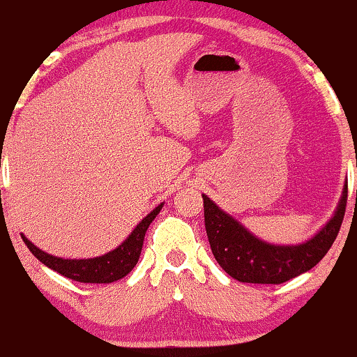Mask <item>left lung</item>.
Wrapping results in <instances>:
<instances>
[{
	"instance_id": "8db88e82",
	"label": "left lung",
	"mask_w": 357,
	"mask_h": 357,
	"mask_svg": "<svg viewBox=\"0 0 357 357\" xmlns=\"http://www.w3.org/2000/svg\"><path fill=\"white\" fill-rule=\"evenodd\" d=\"M346 203L347 184H344L331 220L312 238L298 245H275L258 238L206 195H203L204 227L213 255L228 275L248 284H284L309 272L329 252L342 225Z\"/></svg>"
}]
</instances>
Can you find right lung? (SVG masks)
Wrapping results in <instances>:
<instances>
[{
    "label": "right lung",
    "instance_id": "obj_1",
    "mask_svg": "<svg viewBox=\"0 0 357 357\" xmlns=\"http://www.w3.org/2000/svg\"><path fill=\"white\" fill-rule=\"evenodd\" d=\"M162 204H158L153 211L147 213L136 228L130 231V235L119 245L117 248L110 250L105 255L96 258H60L53 257L50 253L40 250L36 245L31 243L30 240L22 233V238L30 252L47 265L48 268L55 270L60 275L72 278L82 284H110L124 278L127 273L136 267L139 257H141L142 243H144V235L153 223V220L158 216V213L162 210Z\"/></svg>",
    "mask_w": 357,
    "mask_h": 357
}]
</instances>
